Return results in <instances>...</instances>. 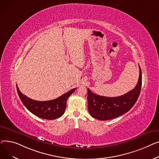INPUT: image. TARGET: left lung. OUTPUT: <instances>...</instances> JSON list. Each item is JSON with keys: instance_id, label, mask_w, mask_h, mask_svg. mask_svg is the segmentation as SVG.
I'll return each instance as SVG.
<instances>
[{"instance_id": "8db88e82", "label": "left lung", "mask_w": 159, "mask_h": 159, "mask_svg": "<svg viewBox=\"0 0 159 159\" xmlns=\"http://www.w3.org/2000/svg\"><path fill=\"white\" fill-rule=\"evenodd\" d=\"M141 86L142 72L139 66V78L135 87L123 96L114 98L101 96L94 94L88 89V110L90 116L98 120H107L123 115L135 105Z\"/></svg>"}]
</instances>
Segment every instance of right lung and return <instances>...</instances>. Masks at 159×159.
<instances>
[{
	"label": "right lung",
	"instance_id": "1",
	"mask_svg": "<svg viewBox=\"0 0 159 159\" xmlns=\"http://www.w3.org/2000/svg\"><path fill=\"white\" fill-rule=\"evenodd\" d=\"M16 90L24 105L32 114L42 119L52 120L60 117L65 112L68 98L76 90L73 89L59 98L46 101L31 99L24 95L16 85Z\"/></svg>",
	"mask_w": 159,
	"mask_h": 159
}]
</instances>
